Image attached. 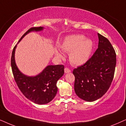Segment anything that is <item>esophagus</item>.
I'll list each match as a JSON object with an SVG mask.
<instances>
[{"instance_id": "esophagus-1", "label": "esophagus", "mask_w": 126, "mask_h": 126, "mask_svg": "<svg viewBox=\"0 0 126 126\" xmlns=\"http://www.w3.org/2000/svg\"><path fill=\"white\" fill-rule=\"evenodd\" d=\"M70 72H71V70H70L69 68H64V73H70Z\"/></svg>"}]
</instances>
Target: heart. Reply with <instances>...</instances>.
I'll return each instance as SVG.
<instances>
[{
    "label": "heart",
    "instance_id": "obj_1",
    "mask_svg": "<svg viewBox=\"0 0 126 126\" xmlns=\"http://www.w3.org/2000/svg\"><path fill=\"white\" fill-rule=\"evenodd\" d=\"M62 51L69 53V60L74 66H82L90 59L94 48L93 40L82 34L71 35L66 37L60 44ZM58 58H63V54L59 50H55Z\"/></svg>",
    "mask_w": 126,
    "mask_h": 126
}]
</instances>
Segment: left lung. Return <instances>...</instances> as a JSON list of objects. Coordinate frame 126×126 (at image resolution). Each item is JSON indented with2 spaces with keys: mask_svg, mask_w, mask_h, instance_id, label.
Wrapping results in <instances>:
<instances>
[{
  "mask_svg": "<svg viewBox=\"0 0 126 126\" xmlns=\"http://www.w3.org/2000/svg\"><path fill=\"white\" fill-rule=\"evenodd\" d=\"M98 48L85 64L73 70L74 90L83 100L92 102L107 92L113 80L116 53L109 40L98 33Z\"/></svg>",
  "mask_w": 126,
  "mask_h": 126,
  "instance_id": "obj_1",
  "label": "left lung"
}]
</instances>
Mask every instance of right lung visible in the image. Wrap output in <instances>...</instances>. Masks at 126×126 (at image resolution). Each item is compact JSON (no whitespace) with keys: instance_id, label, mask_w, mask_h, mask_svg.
<instances>
[{"instance_id":"1","label":"right lung","mask_w":126,"mask_h":126,"mask_svg":"<svg viewBox=\"0 0 126 126\" xmlns=\"http://www.w3.org/2000/svg\"><path fill=\"white\" fill-rule=\"evenodd\" d=\"M44 29V28L41 26L32 28L23 35L18 43L28 33L41 32ZM17 44L13 49L11 65L18 88L28 99L34 103L40 105L49 103L54 98L58 92L56 83L64 74V66L48 65L37 75L34 76L25 75L19 70L16 63L15 52Z\"/></svg>"}]
</instances>
